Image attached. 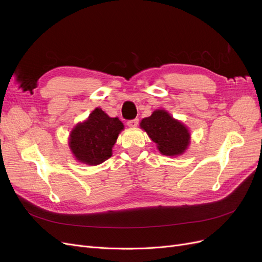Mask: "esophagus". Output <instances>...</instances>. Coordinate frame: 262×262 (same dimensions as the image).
Listing matches in <instances>:
<instances>
[{
	"label": "esophagus",
	"mask_w": 262,
	"mask_h": 262,
	"mask_svg": "<svg viewBox=\"0 0 262 262\" xmlns=\"http://www.w3.org/2000/svg\"><path fill=\"white\" fill-rule=\"evenodd\" d=\"M139 123V119L136 118V119H132V120H129L128 122H126V124H128L130 128H136V126L138 125Z\"/></svg>",
	"instance_id": "34e87169"
}]
</instances>
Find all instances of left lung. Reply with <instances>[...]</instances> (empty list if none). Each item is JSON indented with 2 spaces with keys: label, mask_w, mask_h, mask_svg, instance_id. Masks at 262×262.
<instances>
[{
  "label": "left lung",
  "mask_w": 262,
  "mask_h": 262,
  "mask_svg": "<svg viewBox=\"0 0 262 262\" xmlns=\"http://www.w3.org/2000/svg\"><path fill=\"white\" fill-rule=\"evenodd\" d=\"M140 125L157 144L163 155H180L189 145L188 129L165 110H155L152 116L144 118Z\"/></svg>",
  "instance_id": "obj_1"
}]
</instances>
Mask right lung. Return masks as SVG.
I'll list each match as a JSON object with an SVG mask.
<instances>
[{
	"instance_id": "1",
	"label": "right lung",
	"mask_w": 262,
	"mask_h": 262,
	"mask_svg": "<svg viewBox=\"0 0 262 262\" xmlns=\"http://www.w3.org/2000/svg\"><path fill=\"white\" fill-rule=\"evenodd\" d=\"M123 129L118 118H110L96 108L83 123L71 132L70 147L78 162L98 165L112 156L119 132Z\"/></svg>"
}]
</instances>
